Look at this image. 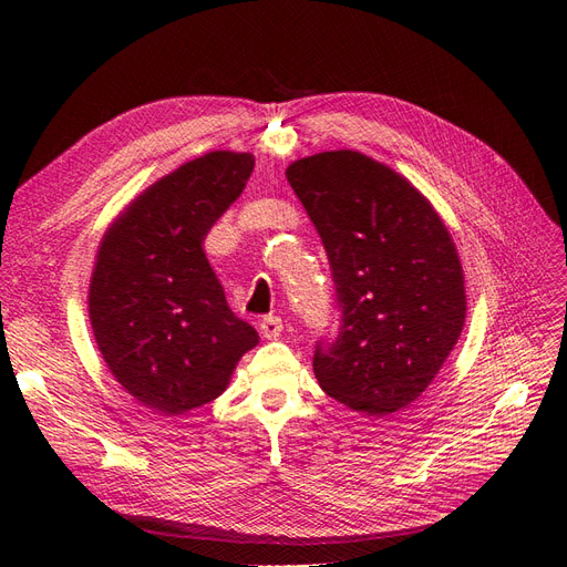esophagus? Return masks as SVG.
Here are the masks:
<instances>
[{"label": "esophagus", "instance_id": "1", "mask_svg": "<svg viewBox=\"0 0 567 567\" xmlns=\"http://www.w3.org/2000/svg\"><path fill=\"white\" fill-rule=\"evenodd\" d=\"M281 331H284V323H281L279 317L269 315V317H265V319L260 321V333H262V338H267V340H277V338L281 336Z\"/></svg>", "mask_w": 567, "mask_h": 567}]
</instances>
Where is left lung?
I'll return each instance as SVG.
<instances>
[{
    "mask_svg": "<svg viewBox=\"0 0 567 567\" xmlns=\"http://www.w3.org/2000/svg\"><path fill=\"white\" fill-rule=\"evenodd\" d=\"M286 177L338 293V336L317 342V381L367 416L400 411L433 383L466 321L452 234L421 192L359 151L300 158Z\"/></svg>",
    "mask_w": 567,
    "mask_h": 567,
    "instance_id": "obj_1",
    "label": "left lung"
}]
</instances>
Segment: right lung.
I'll return each mask as SVG.
<instances>
[{
  "label": "right lung",
  "instance_id": "right-lung-1",
  "mask_svg": "<svg viewBox=\"0 0 567 567\" xmlns=\"http://www.w3.org/2000/svg\"><path fill=\"white\" fill-rule=\"evenodd\" d=\"M250 153L213 151L136 196L101 238L90 321L106 367L136 402L179 416L213 402L260 336L227 305L203 238L241 196Z\"/></svg>",
  "mask_w": 567,
  "mask_h": 567
}]
</instances>
